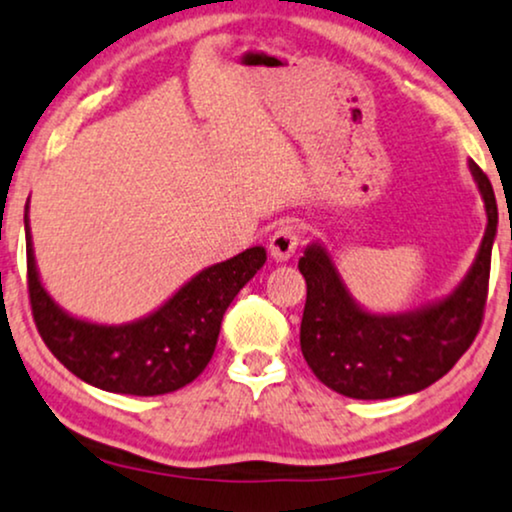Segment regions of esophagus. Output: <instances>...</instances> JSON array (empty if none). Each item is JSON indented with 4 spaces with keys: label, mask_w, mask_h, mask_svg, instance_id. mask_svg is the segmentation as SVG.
Wrapping results in <instances>:
<instances>
[{
    "label": "esophagus",
    "mask_w": 512,
    "mask_h": 512,
    "mask_svg": "<svg viewBox=\"0 0 512 512\" xmlns=\"http://www.w3.org/2000/svg\"><path fill=\"white\" fill-rule=\"evenodd\" d=\"M300 243V229L293 221H283L279 229L274 231V236L269 238V252L276 262H288L295 255Z\"/></svg>",
    "instance_id": "esophagus-1"
}]
</instances>
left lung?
Returning <instances> with one entry per match:
<instances>
[{
	"instance_id": "obj_1",
	"label": "left lung",
	"mask_w": 512,
	"mask_h": 512,
	"mask_svg": "<svg viewBox=\"0 0 512 512\" xmlns=\"http://www.w3.org/2000/svg\"><path fill=\"white\" fill-rule=\"evenodd\" d=\"M470 174L486 209V229L463 281L432 303L408 312H372L355 300L331 250L310 243L298 269L307 300L300 350L315 377L341 396L384 400L417 393L453 369L482 324L498 229L496 195L472 159Z\"/></svg>"
}]
</instances>
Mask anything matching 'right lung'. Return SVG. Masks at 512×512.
<instances>
[{
  "label": "right lung",
  "mask_w": 512,
  "mask_h": 512,
  "mask_svg": "<svg viewBox=\"0 0 512 512\" xmlns=\"http://www.w3.org/2000/svg\"><path fill=\"white\" fill-rule=\"evenodd\" d=\"M28 293L47 348L85 384L126 396L183 389L212 360L226 307L267 262L262 245L197 272L157 310L123 324L71 315L47 293L35 262L26 205Z\"/></svg>",
  "instance_id": "right-lung-1"
}]
</instances>
